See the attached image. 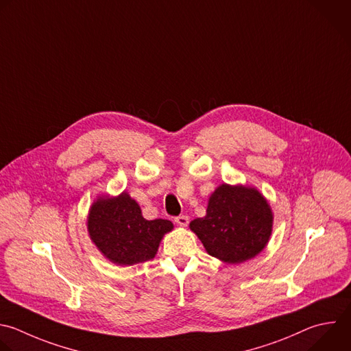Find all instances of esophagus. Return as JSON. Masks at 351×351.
Segmentation results:
<instances>
[{
	"label": "esophagus",
	"instance_id": "esophagus-1",
	"mask_svg": "<svg viewBox=\"0 0 351 351\" xmlns=\"http://www.w3.org/2000/svg\"><path fill=\"white\" fill-rule=\"evenodd\" d=\"M173 220H175V223H176L178 226H182V227H184V226L189 224V216H186V215H179V216H176Z\"/></svg>",
	"mask_w": 351,
	"mask_h": 351
}]
</instances>
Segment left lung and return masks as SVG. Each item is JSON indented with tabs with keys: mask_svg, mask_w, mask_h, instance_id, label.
<instances>
[{
	"mask_svg": "<svg viewBox=\"0 0 351 351\" xmlns=\"http://www.w3.org/2000/svg\"><path fill=\"white\" fill-rule=\"evenodd\" d=\"M271 227V209L258 190L228 184L210 195L206 216L190 223L206 252L227 263L256 256L266 247Z\"/></svg>",
	"mask_w": 351,
	"mask_h": 351,
	"instance_id": "8db88e82",
	"label": "left lung"
}]
</instances>
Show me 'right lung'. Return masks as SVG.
<instances>
[{"mask_svg": "<svg viewBox=\"0 0 351 351\" xmlns=\"http://www.w3.org/2000/svg\"><path fill=\"white\" fill-rule=\"evenodd\" d=\"M173 228L167 219L147 220L127 193L99 198L89 210L88 231L100 252L117 265H136L156 256L165 232Z\"/></svg>", "mask_w": 351, "mask_h": 351, "instance_id": "right-lung-1", "label": "right lung"}]
</instances>
